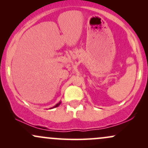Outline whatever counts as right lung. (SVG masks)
Instances as JSON below:
<instances>
[{
  "label": "right lung",
  "instance_id": "add662e5",
  "mask_svg": "<svg viewBox=\"0 0 148 148\" xmlns=\"http://www.w3.org/2000/svg\"><path fill=\"white\" fill-rule=\"evenodd\" d=\"M60 103H61V101H60V102H59V103H58L57 104H56L55 106H53L52 108H49V109H51V108H56V107H58V106H59V105L60 104Z\"/></svg>",
  "mask_w": 148,
  "mask_h": 148
}]
</instances>
